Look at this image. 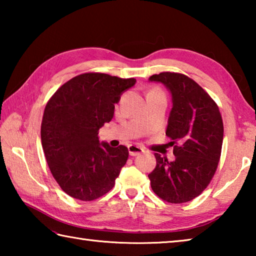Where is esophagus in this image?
I'll use <instances>...</instances> for the list:
<instances>
[{
    "label": "esophagus",
    "instance_id": "esophagus-1",
    "mask_svg": "<svg viewBox=\"0 0 256 256\" xmlns=\"http://www.w3.org/2000/svg\"><path fill=\"white\" fill-rule=\"evenodd\" d=\"M128 152L130 156H138V154H141L142 152H144V150L141 148V146H136V144H130L128 146Z\"/></svg>",
    "mask_w": 256,
    "mask_h": 256
}]
</instances>
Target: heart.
Here are the masks:
<instances>
[{
    "label": "heart",
    "instance_id": "heart-1",
    "mask_svg": "<svg viewBox=\"0 0 256 256\" xmlns=\"http://www.w3.org/2000/svg\"><path fill=\"white\" fill-rule=\"evenodd\" d=\"M152 92H154V90H152Z\"/></svg>",
    "mask_w": 256,
    "mask_h": 256
}]
</instances>
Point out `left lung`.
I'll return each mask as SVG.
<instances>
[{
	"mask_svg": "<svg viewBox=\"0 0 256 256\" xmlns=\"http://www.w3.org/2000/svg\"><path fill=\"white\" fill-rule=\"evenodd\" d=\"M170 89L172 108L166 136L175 160L154 154L157 164L148 175L151 188L168 203H185L200 196L218 167L224 140L219 107L201 86L188 76L162 72L149 78Z\"/></svg>",
	"mask_w": 256,
	"mask_h": 256,
	"instance_id": "left-lung-1",
	"label": "left lung"
}]
</instances>
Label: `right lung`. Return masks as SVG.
<instances>
[{"label":"right lung","mask_w":256,"mask_h":256,"mask_svg":"<svg viewBox=\"0 0 256 256\" xmlns=\"http://www.w3.org/2000/svg\"><path fill=\"white\" fill-rule=\"evenodd\" d=\"M136 82L134 78L82 73L60 86L47 102L42 146L52 175L68 196L92 201L114 188L128 150L99 144L98 131L110 122L114 104Z\"/></svg>","instance_id":"obj_1"}]
</instances>
